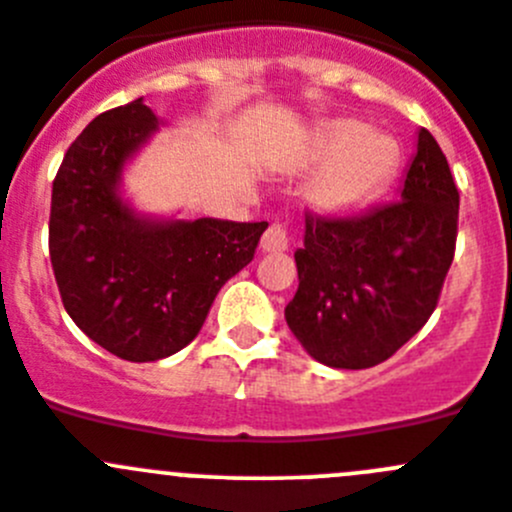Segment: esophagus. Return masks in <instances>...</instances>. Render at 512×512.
I'll return each instance as SVG.
<instances>
[{"mask_svg": "<svg viewBox=\"0 0 512 512\" xmlns=\"http://www.w3.org/2000/svg\"><path fill=\"white\" fill-rule=\"evenodd\" d=\"M261 248H264L266 253H276V251H287L289 248V231L284 228V225L274 223L266 228L264 238H261Z\"/></svg>", "mask_w": 512, "mask_h": 512, "instance_id": "34e87169", "label": "esophagus"}]
</instances>
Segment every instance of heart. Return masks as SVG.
<instances>
[{"mask_svg":"<svg viewBox=\"0 0 512 512\" xmlns=\"http://www.w3.org/2000/svg\"><path fill=\"white\" fill-rule=\"evenodd\" d=\"M299 164L320 167L309 185V203L320 213L348 215L373 203L396 177L401 149L386 131L363 121L327 119L312 129Z\"/></svg>","mask_w":512,"mask_h":512,"instance_id":"obj_1","label":"heart"}]
</instances>
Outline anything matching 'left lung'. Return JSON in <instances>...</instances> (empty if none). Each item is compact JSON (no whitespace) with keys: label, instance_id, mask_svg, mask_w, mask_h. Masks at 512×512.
Wrapping results in <instances>:
<instances>
[{"label":"left lung","instance_id":"1","mask_svg":"<svg viewBox=\"0 0 512 512\" xmlns=\"http://www.w3.org/2000/svg\"><path fill=\"white\" fill-rule=\"evenodd\" d=\"M459 192L437 139L419 129L398 203L304 220L299 289L284 309L314 360L363 370L391 358L439 302L454 259Z\"/></svg>","mask_w":512,"mask_h":512}]
</instances>
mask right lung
I'll return each mask as SVG.
<instances>
[{
  "instance_id": "obj_1",
  "label": "right lung",
  "mask_w": 512,
  "mask_h": 512,
  "mask_svg": "<svg viewBox=\"0 0 512 512\" xmlns=\"http://www.w3.org/2000/svg\"><path fill=\"white\" fill-rule=\"evenodd\" d=\"M159 126L144 98L96 116L65 152L50 205V261L65 312L131 363L190 345L215 294L251 264L269 228L139 213L121 195V177Z\"/></svg>"
}]
</instances>
